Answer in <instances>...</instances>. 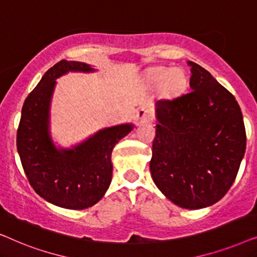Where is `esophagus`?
I'll return each mask as SVG.
<instances>
[{"instance_id":"34e87169","label":"esophagus","mask_w":257,"mask_h":257,"mask_svg":"<svg viewBox=\"0 0 257 257\" xmlns=\"http://www.w3.org/2000/svg\"><path fill=\"white\" fill-rule=\"evenodd\" d=\"M152 119V113H151V111L149 108L146 107H140L138 111H137V120L140 121V122H145V121H149Z\"/></svg>"}]
</instances>
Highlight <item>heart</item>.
Segmentation results:
<instances>
[{
    "label": "heart",
    "mask_w": 257,
    "mask_h": 257,
    "mask_svg": "<svg viewBox=\"0 0 257 257\" xmlns=\"http://www.w3.org/2000/svg\"><path fill=\"white\" fill-rule=\"evenodd\" d=\"M153 79L157 84H161L166 80V85L171 90H177L185 83V78L181 72H172L171 70H159L153 75Z\"/></svg>",
    "instance_id": "heart-1"
}]
</instances>
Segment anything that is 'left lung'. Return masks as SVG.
<instances>
[{
    "instance_id": "1",
    "label": "left lung",
    "mask_w": 257,
    "mask_h": 257,
    "mask_svg": "<svg viewBox=\"0 0 257 257\" xmlns=\"http://www.w3.org/2000/svg\"><path fill=\"white\" fill-rule=\"evenodd\" d=\"M191 91L157 101L150 170L157 187L187 209L212 206L231 187L245 151L236 99L194 62Z\"/></svg>"
}]
</instances>
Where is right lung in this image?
<instances>
[{
  "mask_svg": "<svg viewBox=\"0 0 257 257\" xmlns=\"http://www.w3.org/2000/svg\"><path fill=\"white\" fill-rule=\"evenodd\" d=\"M69 71L92 72L80 62L56 63L24 100L17 151L31 187L48 202L68 209H85L103 198L112 179L111 153L132 124L100 130L71 150L57 149L49 132V111L56 79Z\"/></svg>",
  "mask_w": 257,
  "mask_h": 257,
  "instance_id": "1",
  "label": "right lung"
}]
</instances>
